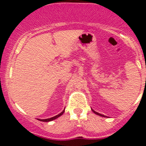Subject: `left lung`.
<instances>
[{
	"label": "left lung",
	"mask_w": 146,
	"mask_h": 146,
	"mask_svg": "<svg viewBox=\"0 0 146 146\" xmlns=\"http://www.w3.org/2000/svg\"><path fill=\"white\" fill-rule=\"evenodd\" d=\"M91 110H92V111H93V112L95 113V114H97V115H98V116H100V117H107V116H105V115H103V114H100V113L97 112V111H95V110H92V108H91Z\"/></svg>",
	"instance_id": "obj_1"
}]
</instances>
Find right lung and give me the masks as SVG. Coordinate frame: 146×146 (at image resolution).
Returning <instances> with one entry per match:
<instances>
[{"label":"right lung","instance_id":"right-lung-1","mask_svg":"<svg viewBox=\"0 0 146 146\" xmlns=\"http://www.w3.org/2000/svg\"><path fill=\"white\" fill-rule=\"evenodd\" d=\"M64 112H65V109H64V110H63V111H61V112L60 113V114H58V115L55 116V117H51V118H48V119H38V120L41 121H44V122H48V121H53V120H54V119H56L58 118V117H61V116L62 115V114H64Z\"/></svg>","mask_w":146,"mask_h":146}]
</instances>
